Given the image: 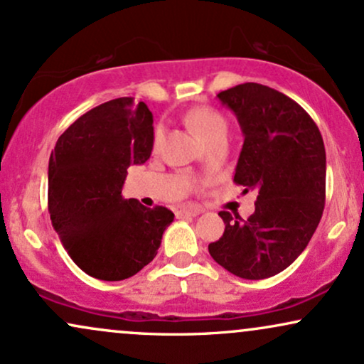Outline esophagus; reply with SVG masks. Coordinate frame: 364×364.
Segmentation results:
<instances>
[{
	"instance_id": "34e87169",
	"label": "esophagus",
	"mask_w": 364,
	"mask_h": 364,
	"mask_svg": "<svg viewBox=\"0 0 364 364\" xmlns=\"http://www.w3.org/2000/svg\"><path fill=\"white\" fill-rule=\"evenodd\" d=\"M200 213V208L192 206V204H187V206H181L177 209V216H198Z\"/></svg>"
}]
</instances>
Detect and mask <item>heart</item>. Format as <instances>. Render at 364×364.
Listing matches in <instances>:
<instances>
[{
	"label": "heart",
	"instance_id": "1",
	"mask_svg": "<svg viewBox=\"0 0 364 364\" xmlns=\"http://www.w3.org/2000/svg\"><path fill=\"white\" fill-rule=\"evenodd\" d=\"M187 122L208 146L218 139H226V136H228V122L223 115L211 107L192 109L187 114ZM161 136H164V126L158 124L155 129V143L161 139Z\"/></svg>",
	"mask_w": 364,
	"mask_h": 364
}]
</instances>
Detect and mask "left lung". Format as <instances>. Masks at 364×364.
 Here are the masks:
<instances>
[{
	"mask_svg": "<svg viewBox=\"0 0 364 364\" xmlns=\"http://www.w3.org/2000/svg\"><path fill=\"white\" fill-rule=\"evenodd\" d=\"M245 136L233 182L257 192L247 220L221 211L225 233L209 243L220 266L243 279H266L309 245L326 206V146L317 124L284 93L242 83L218 93Z\"/></svg>",
	"mask_w": 364,
	"mask_h": 364,
	"instance_id": "1",
	"label": "left lung"
}]
</instances>
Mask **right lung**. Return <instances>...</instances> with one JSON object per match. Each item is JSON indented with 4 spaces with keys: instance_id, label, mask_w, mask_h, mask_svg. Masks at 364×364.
<instances>
[{
    "instance_id": "1",
    "label": "right lung",
    "mask_w": 364,
    "mask_h": 364,
    "mask_svg": "<svg viewBox=\"0 0 364 364\" xmlns=\"http://www.w3.org/2000/svg\"><path fill=\"white\" fill-rule=\"evenodd\" d=\"M153 139L146 104L121 97L76 119L50 153V221L73 262L95 279L122 281L139 272L173 221L170 209L122 198L127 166L148 160Z\"/></svg>"
}]
</instances>
